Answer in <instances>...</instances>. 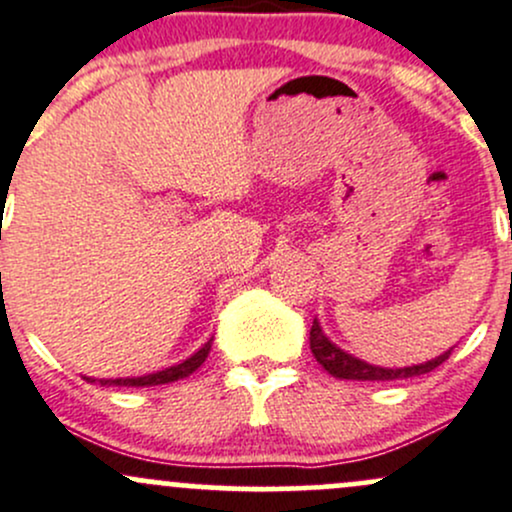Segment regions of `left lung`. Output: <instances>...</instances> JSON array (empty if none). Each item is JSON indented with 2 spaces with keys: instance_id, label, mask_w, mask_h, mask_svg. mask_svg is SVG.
<instances>
[{
  "instance_id": "left-lung-1",
  "label": "left lung",
  "mask_w": 512,
  "mask_h": 512,
  "mask_svg": "<svg viewBox=\"0 0 512 512\" xmlns=\"http://www.w3.org/2000/svg\"><path fill=\"white\" fill-rule=\"evenodd\" d=\"M309 343H311V353L314 358L319 360V365H324V370L333 375V378L341 380H402V378H414V375H424L429 370L439 368L444 360H449L451 351L441 353L439 358L429 360V363L422 365H412V368H375V365L363 363V360L353 358V355L343 353L341 348L333 346L331 341L324 336L321 326L316 324L311 326L309 331Z\"/></svg>"
}]
</instances>
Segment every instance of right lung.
I'll list each match as a JSON object with an SVG mask.
<instances>
[{"instance_id": "obj_1", "label": "right lung", "mask_w": 512, "mask_h": 512, "mask_svg": "<svg viewBox=\"0 0 512 512\" xmlns=\"http://www.w3.org/2000/svg\"><path fill=\"white\" fill-rule=\"evenodd\" d=\"M211 341L206 343V346L201 348L198 353H193L191 358L184 360V363L174 365V368H166V370H159V373H152V375H144V378H120V380H100V385H127V387H147V385H164V383H174V380L179 378H186V375H191L193 370H198L203 365V360L208 358V353H211ZM90 380V378H88ZM90 383H95V380H90Z\"/></svg>"}]
</instances>
